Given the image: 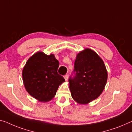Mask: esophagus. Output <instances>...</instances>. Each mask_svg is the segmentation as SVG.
<instances>
[{"instance_id": "34e87169", "label": "esophagus", "mask_w": 132, "mask_h": 132, "mask_svg": "<svg viewBox=\"0 0 132 132\" xmlns=\"http://www.w3.org/2000/svg\"><path fill=\"white\" fill-rule=\"evenodd\" d=\"M64 78H65V80L67 81V80H68V75H67V74L65 75V76H64Z\"/></svg>"}]
</instances>
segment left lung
<instances>
[{
  "mask_svg": "<svg viewBox=\"0 0 132 132\" xmlns=\"http://www.w3.org/2000/svg\"><path fill=\"white\" fill-rule=\"evenodd\" d=\"M107 80L104 62L93 50L85 49L77 55L68 79L71 96L80 104H87L100 96Z\"/></svg>",
  "mask_w": 132,
  "mask_h": 132,
  "instance_id": "obj_1",
  "label": "left lung"
}]
</instances>
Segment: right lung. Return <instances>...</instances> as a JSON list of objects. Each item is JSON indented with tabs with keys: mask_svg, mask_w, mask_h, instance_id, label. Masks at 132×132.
Segmentation results:
<instances>
[{
	"mask_svg": "<svg viewBox=\"0 0 132 132\" xmlns=\"http://www.w3.org/2000/svg\"><path fill=\"white\" fill-rule=\"evenodd\" d=\"M59 62L53 54L36 52L24 67L22 77L28 93L40 101H48L56 94L65 79L57 72Z\"/></svg>",
	"mask_w": 132,
	"mask_h": 132,
	"instance_id": "1",
	"label": "right lung"
}]
</instances>
